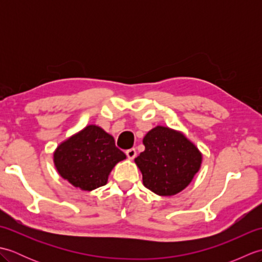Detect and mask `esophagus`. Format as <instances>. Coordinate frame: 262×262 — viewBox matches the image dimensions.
I'll return each mask as SVG.
<instances>
[{"label":"esophagus","instance_id":"obj_1","mask_svg":"<svg viewBox=\"0 0 262 262\" xmlns=\"http://www.w3.org/2000/svg\"><path fill=\"white\" fill-rule=\"evenodd\" d=\"M126 155H127L128 159L133 160V159H134V158L136 157V149H135V148L127 149V151H126Z\"/></svg>","mask_w":262,"mask_h":262}]
</instances>
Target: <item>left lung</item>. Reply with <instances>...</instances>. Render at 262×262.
Here are the masks:
<instances>
[{"instance_id": "8db88e82", "label": "left lung", "mask_w": 262, "mask_h": 262, "mask_svg": "<svg viewBox=\"0 0 262 262\" xmlns=\"http://www.w3.org/2000/svg\"><path fill=\"white\" fill-rule=\"evenodd\" d=\"M145 146L135 159L143 185L159 196H174L199 171L203 154L180 130L157 126L143 138Z\"/></svg>"}]
</instances>
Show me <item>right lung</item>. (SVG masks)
Here are the masks:
<instances>
[{"label":"right lung","mask_w":262,"mask_h":262,"mask_svg":"<svg viewBox=\"0 0 262 262\" xmlns=\"http://www.w3.org/2000/svg\"><path fill=\"white\" fill-rule=\"evenodd\" d=\"M125 159L114 137L97 125H88L66 138L53 153L58 174L82 191L104 186L115 165Z\"/></svg>","instance_id":"right-lung-1"}]
</instances>
